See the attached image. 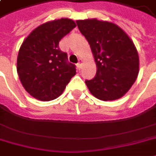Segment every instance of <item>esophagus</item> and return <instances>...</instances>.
I'll return each mask as SVG.
<instances>
[{"label": "esophagus", "instance_id": "1", "mask_svg": "<svg viewBox=\"0 0 156 156\" xmlns=\"http://www.w3.org/2000/svg\"><path fill=\"white\" fill-rule=\"evenodd\" d=\"M76 65H77V67H78V68H80V67H81V66H82V60H79V62H78V63H77Z\"/></svg>", "mask_w": 156, "mask_h": 156}]
</instances>
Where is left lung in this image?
Masks as SVG:
<instances>
[{"label": "left lung", "mask_w": 156, "mask_h": 156, "mask_svg": "<svg viewBox=\"0 0 156 156\" xmlns=\"http://www.w3.org/2000/svg\"><path fill=\"white\" fill-rule=\"evenodd\" d=\"M77 26L90 44L97 74L85 83L91 94L103 101L122 98L139 74L134 44L118 25L97 19L78 20Z\"/></svg>", "instance_id": "8db88e82"}]
</instances>
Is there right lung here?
Instances as JSON below:
<instances>
[{"instance_id":"right-lung-1","label":"right lung","mask_w":156,"mask_h":156,"mask_svg":"<svg viewBox=\"0 0 156 156\" xmlns=\"http://www.w3.org/2000/svg\"><path fill=\"white\" fill-rule=\"evenodd\" d=\"M75 23L54 20L36 28L20 47L17 73L23 88L33 98L51 101L59 97L76 73L67 53L58 47L59 40L69 33Z\"/></svg>"}]
</instances>
